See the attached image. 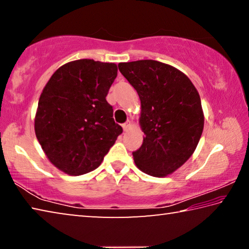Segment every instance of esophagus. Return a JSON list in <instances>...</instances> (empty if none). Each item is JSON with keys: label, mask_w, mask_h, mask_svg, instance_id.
Segmentation results:
<instances>
[{"label": "esophagus", "mask_w": 249, "mask_h": 249, "mask_svg": "<svg viewBox=\"0 0 249 249\" xmlns=\"http://www.w3.org/2000/svg\"><path fill=\"white\" fill-rule=\"evenodd\" d=\"M122 126H123V129L126 132V130H128V129L130 128V126H132V122H130V121H126L125 123H124L123 125H122Z\"/></svg>", "instance_id": "34e87169"}]
</instances>
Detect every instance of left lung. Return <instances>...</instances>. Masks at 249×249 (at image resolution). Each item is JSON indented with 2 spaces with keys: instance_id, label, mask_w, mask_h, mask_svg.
I'll list each match as a JSON object with an SVG mask.
<instances>
[{
  "instance_id": "1",
  "label": "left lung",
  "mask_w": 249,
  "mask_h": 249,
  "mask_svg": "<svg viewBox=\"0 0 249 249\" xmlns=\"http://www.w3.org/2000/svg\"><path fill=\"white\" fill-rule=\"evenodd\" d=\"M141 99L142 145L133 153L145 174L165 177L191 157L204 126L201 99L187 75L156 60L119 64Z\"/></svg>"
}]
</instances>
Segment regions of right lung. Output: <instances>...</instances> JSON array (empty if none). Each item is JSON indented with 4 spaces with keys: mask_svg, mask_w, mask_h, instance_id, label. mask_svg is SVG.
I'll list each match as a JSON object with an SVG mask.
<instances>
[{
    "mask_svg": "<svg viewBox=\"0 0 249 249\" xmlns=\"http://www.w3.org/2000/svg\"><path fill=\"white\" fill-rule=\"evenodd\" d=\"M117 66L80 59L61 66L38 101L35 133L50 162L71 176L98 168L123 128L107 101Z\"/></svg>",
    "mask_w": 249,
    "mask_h": 249,
    "instance_id": "1",
    "label": "right lung"
}]
</instances>
